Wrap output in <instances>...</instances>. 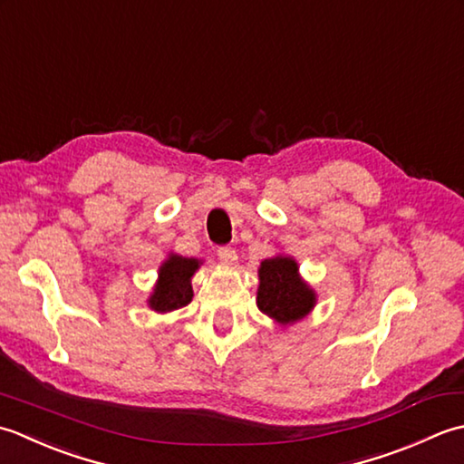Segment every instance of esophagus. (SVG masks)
Listing matches in <instances>:
<instances>
[{"mask_svg": "<svg viewBox=\"0 0 464 464\" xmlns=\"http://www.w3.org/2000/svg\"><path fill=\"white\" fill-rule=\"evenodd\" d=\"M218 258L226 266H234V264L238 262V254H236V250L230 248V246H222V248H218Z\"/></svg>", "mask_w": 464, "mask_h": 464, "instance_id": "1", "label": "esophagus"}]
</instances>
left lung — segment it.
<instances>
[{"instance_id": "8db88e82", "label": "left lung", "mask_w": 464, "mask_h": 464, "mask_svg": "<svg viewBox=\"0 0 464 464\" xmlns=\"http://www.w3.org/2000/svg\"><path fill=\"white\" fill-rule=\"evenodd\" d=\"M256 304L274 324L290 326L306 318L316 306V290L300 276L298 262L288 254L260 262Z\"/></svg>"}]
</instances>
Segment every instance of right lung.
<instances>
[{"label":"right lung","instance_id":"right-lung-1","mask_svg":"<svg viewBox=\"0 0 464 464\" xmlns=\"http://www.w3.org/2000/svg\"><path fill=\"white\" fill-rule=\"evenodd\" d=\"M202 260L179 256L176 252H169L168 258L160 264L158 280L152 288V295L148 296L150 310L158 314H168L186 304H190L194 290L192 276L202 266Z\"/></svg>","mask_w":464,"mask_h":464}]
</instances>
